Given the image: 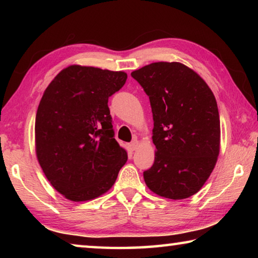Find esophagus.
Segmentation results:
<instances>
[{
	"instance_id": "obj_1",
	"label": "esophagus",
	"mask_w": 258,
	"mask_h": 258,
	"mask_svg": "<svg viewBox=\"0 0 258 258\" xmlns=\"http://www.w3.org/2000/svg\"><path fill=\"white\" fill-rule=\"evenodd\" d=\"M128 147H130V149L132 150V151L137 150V149H138V147H139V142H138V140H133V141L131 142L130 145H128Z\"/></svg>"
}]
</instances>
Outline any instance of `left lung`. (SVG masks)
<instances>
[{
  "mask_svg": "<svg viewBox=\"0 0 258 258\" xmlns=\"http://www.w3.org/2000/svg\"><path fill=\"white\" fill-rule=\"evenodd\" d=\"M149 97L155 163L143 172L148 187L169 199L197 194L220 154V115L212 90L180 62H154L131 74Z\"/></svg>",
  "mask_w": 258,
  "mask_h": 258,
  "instance_id": "8db88e82",
  "label": "left lung"
}]
</instances>
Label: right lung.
Segmentation results:
<instances>
[{
	"instance_id": "1",
	"label": "right lung",
	"mask_w": 258,
	"mask_h": 258,
	"mask_svg": "<svg viewBox=\"0 0 258 258\" xmlns=\"http://www.w3.org/2000/svg\"><path fill=\"white\" fill-rule=\"evenodd\" d=\"M126 78L123 72L69 66L43 94L35 121L37 159L52 186L69 200L107 192L127 160L108 107Z\"/></svg>"
}]
</instances>
